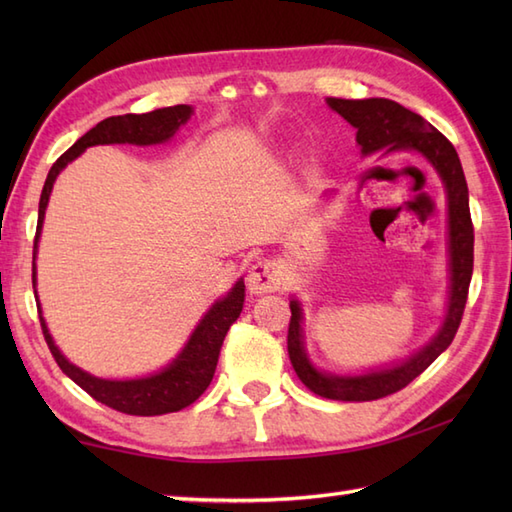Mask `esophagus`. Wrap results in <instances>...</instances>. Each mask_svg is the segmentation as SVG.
<instances>
[{
  "mask_svg": "<svg viewBox=\"0 0 512 512\" xmlns=\"http://www.w3.org/2000/svg\"><path fill=\"white\" fill-rule=\"evenodd\" d=\"M246 286L253 295H264V292H277L284 286V270L275 259H259L248 270Z\"/></svg>",
  "mask_w": 512,
  "mask_h": 512,
  "instance_id": "34e87169",
  "label": "esophagus"
}]
</instances>
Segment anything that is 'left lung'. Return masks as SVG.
Returning a JSON list of instances; mask_svg holds the SVG:
<instances>
[{
    "label": "left lung",
    "mask_w": 512,
    "mask_h": 512,
    "mask_svg": "<svg viewBox=\"0 0 512 512\" xmlns=\"http://www.w3.org/2000/svg\"><path fill=\"white\" fill-rule=\"evenodd\" d=\"M328 105L356 129V143L361 145L365 156L376 154V151H383V154H394V151L418 154L438 171L444 191H447L451 273L449 303L438 334L422 350L411 354L402 363L372 369V372L356 376L319 372L308 358L306 347H303L301 303L297 299L290 301L292 317L288 325V354L301 383L323 398L365 402L385 398L407 387L413 378L420 376L447 350L460 328L473 275V222L469 211V187H466L458 151L420 114L389 99H328Z\"/></svg>",
    "instance_id": "8db88e82"
}]
</instances>
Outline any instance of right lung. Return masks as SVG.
I'll return each mask as SVG.
<instances>
[{
    "label": "right lung",
    "mask_w": 512,
    "mask_h": 512,
    "mask_svg": "<svg viewBox=\"0 0 512 512\" xmlns=\"http://www.w3.org/2000/svg\"><path fill=\"white\" fill-rule=\"evenodd\" d=\"M191 114H193V107L173 105V107H162V110H154L147 114L110 116L96 127H92L88 134L76 140V143L65 151L57 162H54L46 178V184H43L41 200H39L35 250H32V286H37L35 257H37V244H39L43 217H46V206L52 193V184L57 180L59 173L68 167V162L79 158L85 149L94 145L167 143V140L178 132L180 125L189 121ZM244 297H246L244 279H239L235 281V286L226 297L217 299L213 303L209 312H206L200 319V323L195 325V330L191 332L189 341L184 343L182 352L173 358L167 367H162L160 372L149 374L145 378H129V380L99 378L83 372L81 367L72 365L68 358L61 354L59 347L54 345L52 336L48 332L46 319L41 317V306H37V310H39L43 336H46V343L50 347L54 361H57V365L61 367V372L65 376L72 378L83 391H88L94 400H99L103 405L121 413H127V416H162V413H173L189 407L191 402L198 400L204 394V389L211 385L224 336L228 328L237 321L239 312H242Z\"/></svg>",
    "instance_id": "obj_1"
}]
</instances>
